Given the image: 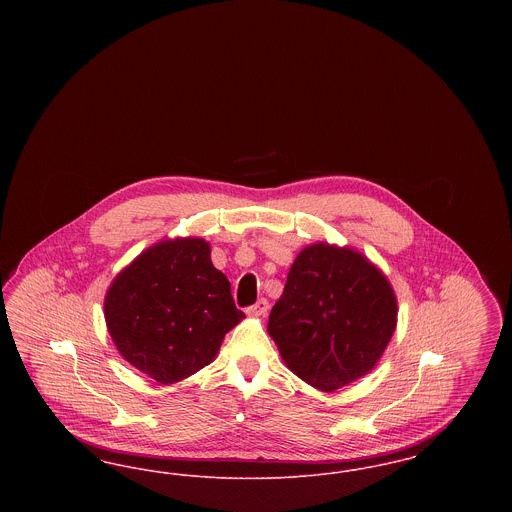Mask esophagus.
Masks as SVG:
<instances>
[{
	"label": "esophagus",
	"instance_id": "esophagus-1",
	"mask_svg": "<svg viewBox=\"0 0 512 512\" xmlns=\"http://www.w3.org/2000/svg\"><path fill=\"white\" fill-rule=\"evenodd\" d=\"M268 313V301L267 299H259L255 305L247 307V315L251 317H265Z\"/></svg>",
	"mask_w": 512,
	"mask_h": 512
}]
</instances>
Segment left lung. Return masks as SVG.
<instances>
[{"label":"left lung","mask_w":512,"mask_h":512,"mask_svg":"<svg viewBox=\"0 0 512 512\" xmlns=\"http://www.w3.org/2000/svg\"><path fill=\"white\" fill-rule=\"evenodd\" d=\"M395 322V293L378 268L351 249L315 244L293 261L268 334L301 380L334 391L374 368Z\"/></svg>","instance_id":"left-lung-1"}]
</instances>
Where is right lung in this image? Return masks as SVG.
Masks as SVG:
<instances>
[{
	"label": "right lung",
	"instance_id": "1",
	"mask_svg": "<svg viewBox=\"0 0 512 512\" xmlns=\"http://www.w3.org/2000/svg\"><path fill=\"white\" fill-rule=\"evenodd\" d=\"M245 315L228 278L197 238L161 242L124 268L105 297V320L122 357L159 384L209 365Z\"/></svg>",
	"mask_w": 512,
	"mask_h": 512
}]
</instances>
